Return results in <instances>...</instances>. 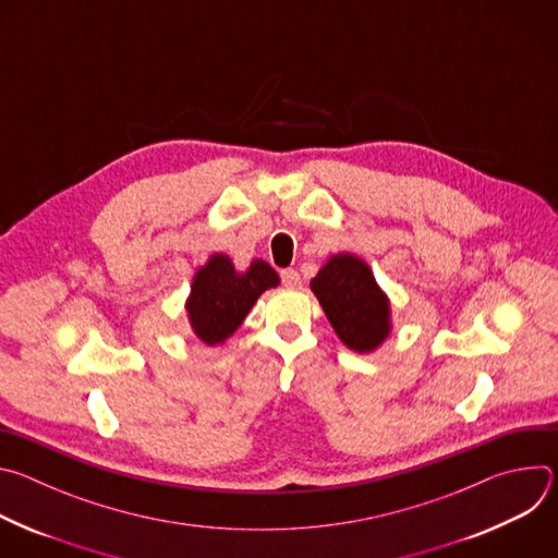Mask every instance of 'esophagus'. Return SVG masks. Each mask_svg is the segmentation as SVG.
<instances>
[{
    "instance_id": "obj_1",
    "label": "esophagus",
    "mask_w": 558,
    "mask_h": 558,
    "mask_svg": "<svg viewBox=\"0 0 558 558\" xmlns=\"http://www.w3.org/2000/svg\"><path fill=\"white\" fill-rule=\"evenodd\" d=\"M280 280H282L284 287H291V289L300 287V274L295 269H282L280 271Z\"/></svg>"
}]
</instances>
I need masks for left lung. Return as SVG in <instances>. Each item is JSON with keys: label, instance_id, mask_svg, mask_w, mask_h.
Here are the masks:
<instances>
[{"label": "left lung", "instance_id": "1", "mask_svg": "<svg viewBox=\"0 0 558 558\" xmlns=\"http://www.w3.org/2000/svg\"><path fill=\"white\" fill-rule=\"evenodd\" d=\"M311 289L349 349L366 353L388 336V300L360 258L333 256L311 280Z\"/></svg>", "mask_w": 558, "mask_h": 558}]
</instances>
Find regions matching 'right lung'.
Returning a JSON list of instances; mask_svg holds the SVG:
<instances>
[{
	"mask_svg": "<svg viewBox=\"0 0 558 558\" xmlns=\"http://www.w3.org/2000/svg\"><path fill=\"white\" fill-rule=\"evenodd\" d=\"M278 282L265 260H254L247 274H235L227 256H211L196 274L187 302L194 333L207 344L222 342L241 327L258 295Z\"/></svg>",
	"mask_w": 558,
	"mask_h": 558,
	"instance_id": "add662e5",
	"label": "right lung"
}]
</instances>
